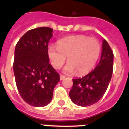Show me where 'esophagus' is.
<instances>
[{
    "mask_svg": "<svg viewBox=\"0 0 129 129\" xmlns=\"http://www.w3.org/2000/svg\"><path fill=\"white\" fill-rule=\"evenodd\" d=\"M64 78H65V76H63V75H60V80H62Z\"/></svg>",
    "mask_w": 129,
    "mask_h": 129,
    "instance_id": "34e87169",
    "label": "esophagus"
}]
</instances>
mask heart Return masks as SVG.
Returning <instances> with one entry per match:
<instances>
[{"mask_svg":"<svg viewBox=\"0 0 129 129\" xmlns=\"http://www.w3.org/2000/svg\"><path fill=\"white\" fill-rule=\"evenodd\" d=\"M100 51L98 40L79 35L58 40V45H49L47 53L53 68H60L67 57L68 63L64 68V72L70 74L76 71L77 74L82 75L94 67Z\"/></svg>","mask_w":129,"mask_h":129,"instance_id":"1","label":"heart"}]
</instances>
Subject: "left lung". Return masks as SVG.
I'll use <instances>...</instances> for the list:
<instances>
[{
  "label": "left lung",
  "mask_w": 129,
  "mask_h": 129,
  "mask_svg": "<svg viewBox=\"0 0 129 129\" xmlns=\"http://www.w3.org/2000/svg\"><path fill=\"white\" fill-rule=\"evenodd\" d=\"M113 69V53L107 40L102 42L101 58L95 68L81 78L73 79L69 97L74 104L87 107L101 99L107 91Z\"/></svg>",
  "instance_id": "1"
}]
</instances>
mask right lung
Wrapping results in <instances>:
<instances>
[{
	"instance_id": "1",
	"label": "right lung",
	"mask_w": 129,
	"mask_h": 129,
	"mask_svg": "<svg viewBox=\"0 0 129 129\" xmlns=\"http://www.w3.org/2000/svg\"><path fill=\"white\" fill-rule=\"evenodd\" d=\"M52 31L47 27L29 30L15 48L13 66L17 89L25 102L36 107H45L51 102L53 89L60 81L47 53Z\"/></svg>"
}]
</instances>
